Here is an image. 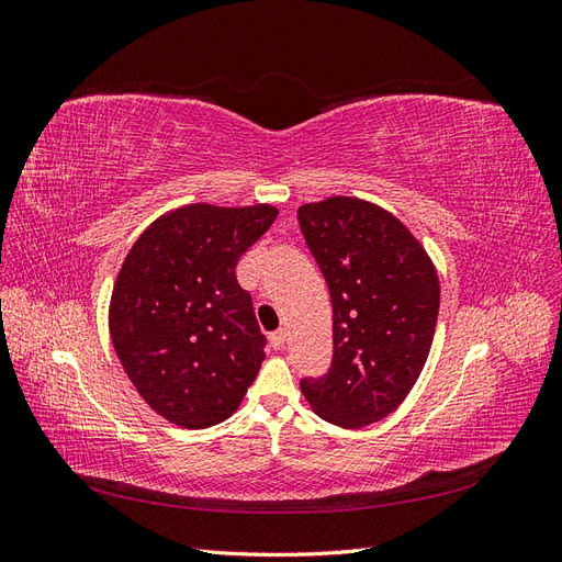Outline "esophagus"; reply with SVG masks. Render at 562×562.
<instances>
[{
    "instance_id": "esophagus-1",
    "label": "esophagus",
    "mask_w": 562,
    "mask_h": 562,
    "mask_svg": "<svg viewBox=\"0 0 562 562\" xmlns=\"http://www.w3.org/2000/svg\"><path fill=\"white\" fill-rule=\"evenodd\" d=\"M269 345H271V349H283V345H285V330H277V333H271L269 335Z\"/></svg>"
}]
</instances>
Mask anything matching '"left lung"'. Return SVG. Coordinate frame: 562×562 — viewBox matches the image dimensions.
Listing matches in <instances>:
<instances>
[{
	"instance_id": "left-lung-1",
	"label": "left lung",
	"mask_w": 562,
	"mask_h": 562,
	"mask_svg": "<svg viewBox=\"0 0 562 562\" xmlns=\"http://www.w3.org/2000/svg\"><path fill=\"white\" fill-rule=\"evenodd\" d=\"M300 229L333 302V363L300 389L335 427L384 419L427 363L440 307L431 258L396 215L356 196L297 209Z\"/></svg>"
}]
</instances>
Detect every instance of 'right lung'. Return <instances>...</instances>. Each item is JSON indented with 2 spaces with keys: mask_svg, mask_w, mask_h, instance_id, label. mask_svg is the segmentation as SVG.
I'll return each instance as SVG.
<instances>
[{
  "mask_svg": "<svg viewBox=\"0 0 562 562\" xmlns=\"http://www.w3.org/2000/svg\"><path fill=\"white\" fill-rule=\"evenodd\" d=\"M279 215L271 203H187L133 244L110 300V337L143 401L182 429L234 415L265 361L236 262Z\"/></svg>",
  "mask_w": 562,
  "mask_h": 562,
  "instance_id": "1",
  "label": "right lung"
}]
</instances>
